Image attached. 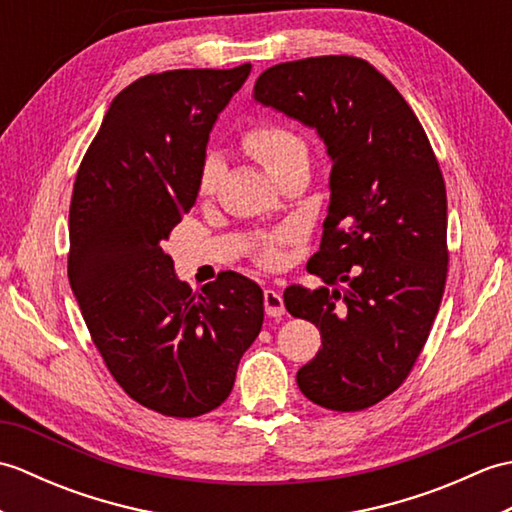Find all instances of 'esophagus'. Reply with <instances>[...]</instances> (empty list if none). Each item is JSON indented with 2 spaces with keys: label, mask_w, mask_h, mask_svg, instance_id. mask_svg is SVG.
<instances>
[{
  "label": "esophagus",
  "mask_w": 512,
  "mask_h": 512,
  "mask_svg": "<svg viewBox=\"0 0 512 512\" xmlns=\"http://www.w3.org/2000/svg\"><path fill=\"white\" fill-rule=\"evenodd\" d=\"M264 308L268 317H281V314L286 312L284 306V297H281V292L277 290H264Z\"/></svg>",
  "instance_id": "esophagus-1"
}]
</instances>
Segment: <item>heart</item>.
Masks as SVG:
<instances>
[{"mask_svg": "<svg viewBox=\"0 0 512 512\" xmlns=\"http://www.w3.org/2000/svg\"><path fill=\"white\" fill-rule=\"evenodd\" d=\"M242 147L255 160L262 162L264 169L273 178L286 167H290L297 158L308 156V147L303 143V138L292 132V129L273 121H259V123L248 125L242 134ZM217 180H220V162L211 156L204 160L202 171H200V182H198L200 195H211L217 187ZM279 239L281 235L264 239L257 253L259 262L266 266H273L279 262V253L275 248Z\"/></svg>", "mask_w": 512, "mask_h": 512, "instance_id": "obj_1", "label": "heart"}]
</instances>
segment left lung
Wrapping results in <instances>:
<instances>
[{
  "mask_svg": "<svg viewBox=\"0 0 512 512\" xmlns=\"http://www.w3.org/2000/svg\"><path fill=\"white\" fill-rule=\"evenodd\" d=\"M253 96L317 129L332 160L328 217L308 262L332 290L284 292L292 317L321 332L297 385L325 409H367L405 383L447 284V189L436 154L400 92L358 57L273 65Z\"/></svg>",
  "mask_w": 512,
  "mask_h": 512,
  "instance_id": "1",
  "label": "left lung"
}]
</instances>
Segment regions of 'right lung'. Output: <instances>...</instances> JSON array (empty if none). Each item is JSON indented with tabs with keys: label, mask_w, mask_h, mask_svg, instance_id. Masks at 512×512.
<instances>
[{
	"label": "right lung",
	"mask_w": 512,
	"mask_h": 512,
	"mask_svg": "<svg viewBox=\"0 0 512 512\" xmlns=\"http://www.w3.org/2000/svg\"><path fill=\"white\" fill-rule=\"evenodd\" d=\"M248 74L250 63L140 76L112 101L74 180L72 292L116 383L162 416L220 407L264 323L255 281L226 270L191 292L162 250L198 198L211 129Z\"/></svg>",
	"instance_id": "obj_1"
}]
</instances>
